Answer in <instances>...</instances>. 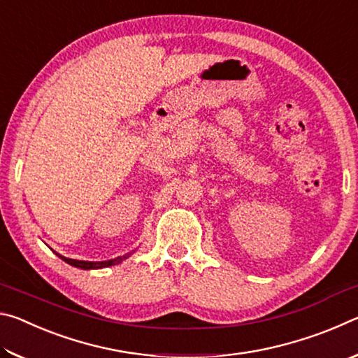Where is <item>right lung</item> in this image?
Wrapping results in <instances>:
<instances>
[{
    "instance_id": "add662e5",
    "label": "right lung",
    "mask_w": 358,
    "mask_h": 358,
    "mask_svg": "<svg viewBox=\"0 0 358 358\" xmlns=\"http://www.w3.org/2000/svg\"><path fill=\"white\" fill-rule=\"evenodd\" d=\"M59 256V254H58ZM131 254H126V256H121L117 259H112V260H102V262H88V260H76V259H68L64 256H59V259H63L66 264H69L72 266H77V268H82V270H94V268H104V266H112V265H117L120 264L121 260L128 259Z\"/></svg>"
}]
</instances>
